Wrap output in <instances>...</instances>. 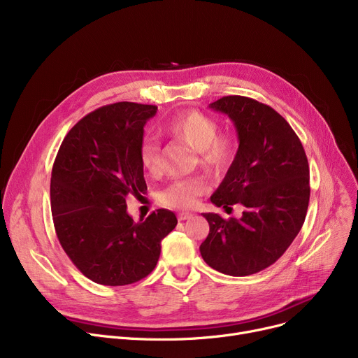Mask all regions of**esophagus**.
Instances as JSON below:
<instances>
[{
  "mask_svg": "<svg viewBox=\"0 0 358 358\" xmlns=\"http://www.w3.org/2000/svg\"><path fill=\"white\" fill-rule=\"evenodd\" d=\"M193 216V213H190V212H180L178 213V220H187V219H190Z\"/></svg>",
  "mask_w": 358,
  "mask_h": 358,
  "instance_id": "obj_1",
  "label": "esophagus"
}]
</instances>
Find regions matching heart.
<instances>
[{
    "label": "heart",
    "instance_id": "heart-1",
    "mask_svg": "<svg viewBox=\"0 0 358 358\" xmlns=\"http://www.w3.org/2000/svg\"><path fill=\"white\" fill-rule=\"evenodd\" d=\"M165 130L178 142L197 152V162L215 176L223 174L236 155V138L232 131H219V122L200 110H189L169 120ZM141 162L145 171L154 178L162 176L159 145L149 139L141 149ZM209 190L204 176L177 180L159 193V201L168 208L192 209L199 197Z\"/></svg>",
    "mask_w": 358,
    "mask_h": 358
}]
</instances>
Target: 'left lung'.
<instances>
[{
    "mask_svg": "<svg viewBox=\"0 0 358 358\" xmlns=\"http://www.w3.org/2000/svg\"><path fill=\"white\" fill-rule=\"evenodd\" d=\"M224 113L238 131V152L210 201L243 208L239 219L203 213L209 235L200 245L206 264L243 277L286 252L306 217L310 185L302 142L283 116L257 100L228 96L209 106Z\"/></svg>",
    "mask_w": 358,
    "mask_h": 358,
    "instance_id": "8db88e82",
    "label": "left lung"
}]
</instances>
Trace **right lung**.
<instances>
[{
    "label": "right lung",
    "mask_w": 358,
    "mask_h": 358,
    "mask_svg": "<svg viewBox=\"0 0 358 358\" xmlns=\"http://www.w3.org/2000/svg\"><path fill=\"white\" fill-rule=\"evenodd\" d=\"M158 107L115 103L91 111L65 136L55 158L50 206L56 235L69 259L103 286H126L157 266L161 241L177 217L158 209L135 222L126 197H143V126Z\"/></svg>",
    "instance_id": "add662e5"
}]
</instances>
